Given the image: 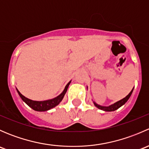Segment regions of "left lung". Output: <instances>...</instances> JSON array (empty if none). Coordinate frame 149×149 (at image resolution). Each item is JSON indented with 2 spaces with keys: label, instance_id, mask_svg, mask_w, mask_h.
<instances>
[{
  "label": "left lung",
  "instance_id": "1",
  "mask_svg": "<svg viewBox=\"0 0 149 149\" xmlns=\"http://www.w3.org/2000/svg\"><path fill=\"white\" fill-rule=\"evenodd\" d=\"M133 88L131 90V91L129 93L128 95L126 96V97H125V98H123V100H120V101L117 102L113 104H111V105H109V106H108V107L101 106V105L97 104L95 103V102H94V104L97 108H99L100 109H102V110L106 111V112H112V111H115V110H116V109H118V108L120 107L121 106H123V104H125L126 102H127V101L129 100V98H130V96H131L132 93H133Z\"/></svg>",
  "mask_w": 149,
  "mask_h": 149
}]
</instances>
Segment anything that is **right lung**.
Returning a JSON list of instances; mask_svg holds the SVG:
<instances>
[{"instance_id": "right-lung-1", "label": "right lung", "mask_w": 149, "mask_h": 149, "mask_svg": "<svg viewBox=\"0 0 149 149\" xmlns=\"http://www.w3.org/2000/svg\"><path fill=\"white\" fill-rule=\"evenodd\" d=\"M71 81L68 83L67 85L65 86V89L63 90L62 93L60 94L59 96H58L55 98L52 99V100H45V101H33V100H29V99L26 98L24 96L22 95L20 92L19 91V90L17 89L18 94H19L20 97L22 98V100L29 107L33 109L35 111H38V112H44V111H47L49 109H52V108L55 107V106H57L58 104H59V103L62 101V100L63 99L64 96H65L66 91H67L68 88L69 84H70Z\"/></svg>"}]
</instances>
